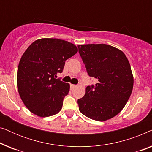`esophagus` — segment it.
<instances>
[{
    "label": "esophagus",
    "instance_id": "1",
    "mask_svg": "<svg viewBox=\"0 0 152 152\" xmlns=\"http://www.w3.org/2000/svg\"><path fill=\"white\" fill-rule=\"evenodd\" d=\"M77 87V85H75V84H70V89L71 90H73L74 88H75Z\"/></svg>",
    "mask_w": 152,
    "mask_h": 152
}]
</instances>
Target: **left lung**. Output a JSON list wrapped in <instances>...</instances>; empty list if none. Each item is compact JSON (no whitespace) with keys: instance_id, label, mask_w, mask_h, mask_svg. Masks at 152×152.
<instances>
[{"instance_id":"obj_1","label":"left lung","mask_w":152,"mask_h":152,"mask_svg":"<svg viewBox=\"0 0 152 152\" xmlns=\"http://www.w3.org/2000/svg\"><path fill=\"white\" fill-rule=\"evenodd\" d=\"M79 53L95 86H87L79 99V110L97 121H106L123 109L134 86L129 62L120 50L107 44L79 45Z\"/></svg>"}]
</instances>
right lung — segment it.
I'll return each instance as SVG.
<instances>
[{
  "mask_svg": "<svg viewBox=\"0 0 152 152\" xmlns=\"http://www.w3.org/2000/svg\"><path fill=\"white\" fill-rule=\"evenodd\" d=\"M68 41L53 38L37 39L23 54L17 70V88L29 111L39 117L61 111L70 84L55 77L63 71L65 61L77 53Z\"/></svg>",
  "mask_w": 152,
  "mask_h": 152,
  "instance_id": "1",
  "label": "right lung"
}]
</instances>
